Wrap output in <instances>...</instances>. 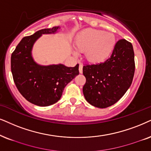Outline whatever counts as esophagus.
I'll return each instance as SVG.
<instances>
[{"label": "esophagus", "mask_w": 151, "mask_h": 151, "mask_svg": "<svg viewBox=\"0 0 151 151\" xmlns=\"http://www.w3.org/2000/svg\"><path fill=\"white\" fill-rule=\"evenodd\" d=\"M79 71L80 73H82V72H83V65H82V64L79 65Z\"/></svg>", "instance_id": "1"}]
</instances>
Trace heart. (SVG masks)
Wrapping results in <instances>:
<instances>
[{
    "instance_id": "1",
    "label": "heart",
    "mask_w": 151,
    "mask_h": 151,
    "mask_svg": "<svg viewBox=\"0 0 151 151\" xmlns=\"http://www.w3.org/2000/svg\"><path fill=\"white\" fill-rule=\"evenodd\" d=\"M116 45V40L114 34L91 28L81 31L75 41L77 50L86 52V58L93 63L107 60L114 52Z\"/></svg>"
}]
</instances>
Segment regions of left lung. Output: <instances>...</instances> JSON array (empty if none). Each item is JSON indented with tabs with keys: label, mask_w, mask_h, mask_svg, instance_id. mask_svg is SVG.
<instances>
[{
	"label": "left lung",
	"mask_w": 151,
	"mask_h": 151,
	"mask_svg": "<svg viewBox=\"0 0 151 151\" xmlns=\"http://www.w3.org/2000/svg\"><path fill=\"white\" fill-rule=\"evenodd\" d=\"M134 70L132 45L125 39L120 40L109 58L100 63L83 67L86 79L83 87L85 99L95 107L113 105L131 86Z\"/></svg>",
	"instance_id": "left-lung-1"
}]
</instances>
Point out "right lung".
<instances>
[{
	"label": "right lung",
	"mask_w": 151,
	"mask_h": 151,
	"mask_svg": "<svg viewBox=\"0 0 151 151\" xmlns=\"http://www.w3.org/2000/svg\"><path fill=\"white\" fill-rule=\"evenodd\" d=\"M60 28H45L24 37L11 56L15 85L22 96L35 105L47 106L58 102L66 85L79 74V64L73 68L63 64L41 65L32 56L35 42L43 34H54Z\"/></svg>",
	"instance_id": "obj_1"
}]
</instances>
